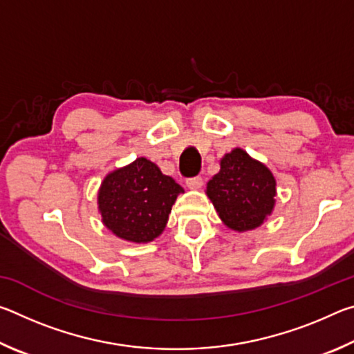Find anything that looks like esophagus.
Here are the masks:
<instances>
[{"mask_svg":"<svg viewBox=\"0 0 354 354\" xmlns=\"http://www.w3.org/2000/svg\"><path fill=\"white\" fill-rule=\"evenodd\" d=\"M185 184H187V187L192 189V190H196L200 189L203 185V178L201 176H194V178H189L187 181H185Z\"/></svg>","mask_w":354,"mask_h":354,"instance_id":"1","label":"esophagus"}]
</instances>
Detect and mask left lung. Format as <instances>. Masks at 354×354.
<instances>
[{"instance_id": "obj_1", "label": "left lung", "mask_w": 354, "mask_h": 354, "mask_svg": "<svg viewBox=\"0 0 354 354\" xmlns=\"http://www.w3.org/2000/svg\"><path fill=\"white\" fill-rule=\"evenodd\" d=\"M206 194L221 221L243 232L261 226L272 214L277 181L266 165L234 148L220 160V171L207 183Z\"/></svg>"}]
</instances>
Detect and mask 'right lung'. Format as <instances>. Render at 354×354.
<instances>
[{
	"instance_id": "1",
	"label": "right lung",
	"mask_w": 354,
	"mask_h": 354,
	"mask_svg": "<svg viewBox=\"0 0 354 354\" xmlns=\"http://www.w3.org/2000/svg\"><path fill=\"white\" fill-rule=\"evenodd\" d=\"M183 187L147 158L107 175L98 192V209L107 230L134 243L162 234Z\"/></svg>"
}]
</instances>
